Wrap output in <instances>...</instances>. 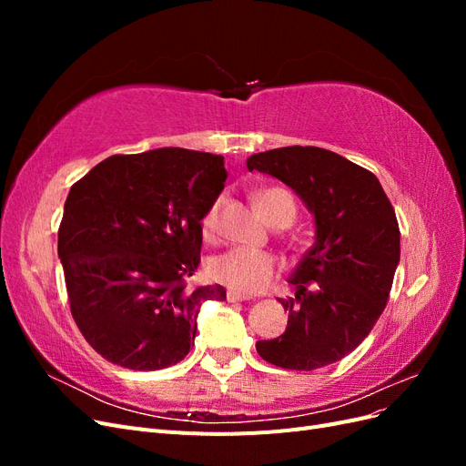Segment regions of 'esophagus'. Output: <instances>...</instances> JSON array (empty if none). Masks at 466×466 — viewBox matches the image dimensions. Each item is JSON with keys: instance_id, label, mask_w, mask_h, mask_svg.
Listing matches in <instances>:
<instances>
[{"instance_id": "obj_1", "label": "esophagus", "mask_w": 466, "mask_h": 466, "mask_svg": "<svg viewBox=\"0 0 466 466\" xmlns=\"http://www.w3.org/2000/svg\"><path fill=\"white\" fill-rule=\"evenodd\" d=\"M228 301H229V303H237V301H248V298H247V295L237 293V291H228Z\"/></svg>"}]
</instances>
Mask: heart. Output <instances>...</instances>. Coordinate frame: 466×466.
Segmentation results:
<instances>
[{"label": "heart", "mask_w": 466, "mask_h": 466, "mask_svg": "<svg viewBox=\"0 0 466 466\" xmlns=\"http://www.w3.org/2000/svg\"><path fill=\"white\" fill-rule=\"evenodd\" d=\"M257 206L264 219L276 225L281 221L295 219V202L291 194L284 188H264L258 190ZM218 219V202L211 206L202 218V231L211 237ZM209 278L218 284L238 293H260L272 284L278 276V262L272 255L247 247H233L214 257L208 264Z\"/></svg>", "instance_id": "1"}]
</instances>
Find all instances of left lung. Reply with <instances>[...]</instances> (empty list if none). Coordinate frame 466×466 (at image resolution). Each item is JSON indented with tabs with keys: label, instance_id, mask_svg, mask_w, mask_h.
Segmentation results:
<instances>
[{
	"label": "left lung",
	"instance_id": "obj_1",
	"mask_svg": "<svg viewBox=\"0 0 466 466\" xmlns=\"http://www.w3.org/2000/svg\"><path fill=\"white\" fill-rule=\"evenodd\" d=\"M248 171L288 185L315 221V243L288 279L286 332L257 342L268 363L313 371L354 351L383 313L400 262L397 216L377 177L313 146L250 155Z\"/></svg>",
	"mask_w": 466,
	"mask_h": 466
}]
</instances>
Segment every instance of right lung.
<instances>
[{
    "label": "right lung",
    "mask_w": 466,
    "mask_h": 466,
    "mask_svg": "<svg viewBox=\"0 0 466 466\" xmlns=\"http://www.w3.org/2000/svg\"><path fill=\"white\" fill-rule=\"evenodd\" d=\"M225 180L221 155L161 147L112 155L69 190L58 257L76 324L105 360L171 368L194 346L202 303L225 301L221 286H185Z\"/></svg>",
    "instance_id": "add662e5"
}]
</instances>
